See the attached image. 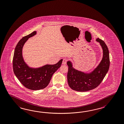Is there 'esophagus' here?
Segmentation results:
<instances>
[{
    "label": "esophagus",
    "mask_w": 124,
    "mask_h": 124,
    "mask_svg": "<svg viewBox=\"0 0 124 124\" xmlns=\"http://www.w3.org/2000/svg\"><path fill=\"white\" fill-rule=\"evenodd\" d=\"M66 62H67V60L66 59H64L63 61H62V64L65 65V64H66Z\"/></svg>",
    "instance_id": "34e87169"
}]
</instances>
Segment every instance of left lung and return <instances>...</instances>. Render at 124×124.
Here are the masks:
<instances>
[{
  "mask_svg": "<svg viewBox=\"0 0 124 124\" xmlns=\"http://www.w3.org/2000/svg\"><path fill=\"white\" fill-rule=\"evenodd\" d=\"M96 41L100 42L103 50V57L101 63L92 73L86 74L78 71L72 67L68 61L67 81L70 87L75 91L84 92L95 89L101 84L108 71L110 65L109 50L104 41L98 38Z\"/></svg>",
  "mask_w": 124,
  "mask_h": 124,
  "instance_id": "8db88e82",
  "label": "left lung"
}]
</instances>
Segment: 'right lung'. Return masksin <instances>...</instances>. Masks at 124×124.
<instances>
[{
  "instance_id": "right-lung-1",
  "label": "right lung",
  "mask_w": 124,
  "mask_h": 124,
  "mask_svg": "<svg viewBox=\"0 0 124 124\" xmlns=\"http://www.w3.org/2000/svg\"><path fill=\"white\" fill-rule=\"evenodd\" d=\"M36 34V31L23 37L18 42L15 49L13 58V69L15 75L23 86L32 90L42 89L48 85L52 75L60 67L62 59L54 65H46L38 68L28 66L22 57V48L29 38Z\"/></svg>"
}]
</instances>
